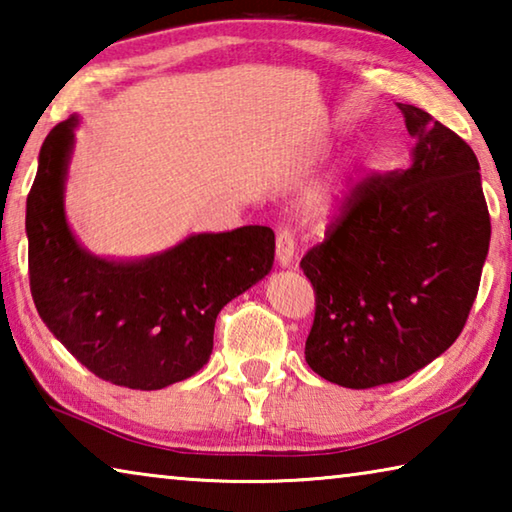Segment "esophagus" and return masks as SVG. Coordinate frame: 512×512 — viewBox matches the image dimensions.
<instances>
[{
    "instance_id": "34e87169",
    "label": "esophagus",
    "mask_w": 512,
    "mask_h": 512,
    "mask_svg": "<svg viewBox=\"0 0 512 512\" xmlns=\"http://www.w3.org/2000/svg\"><path fill=\"white\" fill-rule=\"evenodd\" d=\"M275 255H277V264L282 268H289L293 264V257H296V239H293L291 230L277 232Z\"/></svg>"
}]
</instances>
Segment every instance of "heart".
Segmentation results:
<instances>
[{"instance_id": "b5f03b06", "label": "heart", "mask_w": 512, "mask_h": 512, "mask_svg": "<svg viewBox=\"0 0 512 512\" xmlns=\"http://www.w3.org/2000/svg\"><path fill=\"white\" fill-rule=\"evenodd\" d=\"M345 176L348 169L339 167L323 173L300 189V210L307 219L323 221L336 214L345 196Z\"/></svg>"}]
</instances>
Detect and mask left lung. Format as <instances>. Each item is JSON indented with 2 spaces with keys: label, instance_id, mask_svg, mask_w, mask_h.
Returning a JSON list of instances; mask_svg holds the SVG:
<instances>
[{
  "label": "left lung",
  "instance_id": "left-lung-1",
  "mask_svg": "<svg viewBox=\"0 0 512 512\" xmlns=\"http://www.w3.org/2000/svg\"><path fill=\"white\" fill-rule=\"evenodd\" d=\"M397 108L411 167L361 183L300 262L316 291L305 359L357 391L406 379L458 339L490 246L474 151L429 112Z\"/></svg>",
  "mask_w": 512,
  "mask_h": 512
}]
</instances>
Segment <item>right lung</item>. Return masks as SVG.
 I'll return each mask as SVG.
<instances>
[{
	"mask_svg": "<svg viewBox=\"0 0 512 512\" xmlns=\"http://www.w3.org/2000/svg\"><path fill=\"white\" fill-rule=\"evenodd\" d=\"M79 121L72 115L47 135L27 198L33 302L49 332L94 375L160 391L205 366L219 311L271 273L275 235L244 225L189 235L146 257L90 253L65 212Z\"/></svg>",
	"mask_w": 512,
	"mask_h": 512,
	"instance_id": "obj_1",
	"label": "right lung"
}]
</instances>
